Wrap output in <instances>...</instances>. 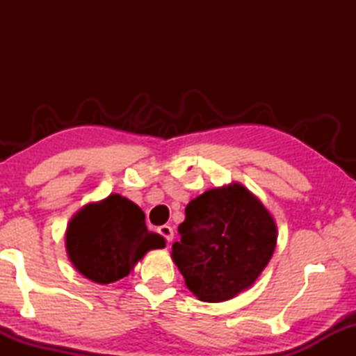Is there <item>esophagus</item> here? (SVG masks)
Returning <instances> with one entry per match:
<instances>
[{
    "mask_svg": "<svg viewBox=\"0 0 356 356\" xmlns=\"http://www.w3.org/2000/svg\"><path fill=\"white\" fill-rule=\"evenodd\" d=\"M159 234L160 236H163L168 242H171V240L174 238V231H172V227L171 226H168V225H163V226H160L159 227Z\"/></svg>",
    "mask_w": 356,
    "mask_h": 356,
    "instance_id": "1",
    "label": "esophagus"
}]
</instances>
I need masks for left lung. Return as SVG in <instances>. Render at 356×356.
I'll list each match as a JSON object with an SVG mask.
<instances>
[{"mask_svg":"<svg viewBox=\"0 0 356 356\" xmlns=\"http://www.w3.org/2000/svg\"><path fill=\"white\" fill-rule=\"evenodd\" d=\"M171 257L201 301L220 303L250 289L276 248L273 215L257 196L234 182L188 202Z\"/></svg>","mask_w":356,"mask_h":356,"instance_id":"obj_1","label":"left lung"}]
</instances>
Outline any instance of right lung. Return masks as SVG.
Listing matches in <instances>:
<instances>
[{"label": "right lung", "instance_id": "add662e5", "mask_svg": "<svg viewBox=\"0 0 356 356\" xmlns=\"http://www.w3.org/2000/svg\"><path fill=\"white\" fill-rule=\"evenodd\" d=\"M165 245L160 234L147 231L143 210L118 193L83 206L65 229L69 261L97 284L130 275L147 251Z\"/></svg>", "mask_w": 356, "mask_h": 356}]
</instances>
